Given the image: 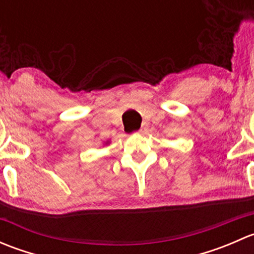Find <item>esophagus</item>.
<instances>
[{"label": "esophagus", "mask_w": 254, "mask_h": 254, "mask_svg": "<svg viewBox=\"0 0 254 254\" xmlns=\"http://www.w3.org/2000/svg\"><path fill=\"white\" fill-rule=\"evenodd\" d=\"M145 131H146V127H140V130H139L140 134H143V132H145Z\"/></svg>", "instance_id": "obj_1"}]
</instances>
